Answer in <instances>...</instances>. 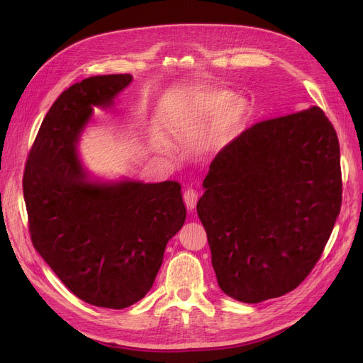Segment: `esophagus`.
Here are the masks:
<instances>
[{"label":"esophagus","instance_id":"esophagus-1","mask_svg":"<svg viewBox=\"0 0 363 363\" xmlns=\"http://www.w3.org/2000/svg\"><path fill=\"white\" fill-rule=\"evenodd\" d=\"M184 200H185L188 211L193 212L196 204H197V200H199V193L196 191L194 188H188V189H185V193H184Z\"/></svg>","mask_w":363,"mask_h":363}]
</instances>
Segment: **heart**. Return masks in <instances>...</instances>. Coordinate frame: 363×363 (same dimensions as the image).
<instances>
[{
  "instance_id": "1",
  "label": "heart",
  "mask_w": 363,
  "mask_h": 363,
  "mask_svg": "<svg viewBox=\"0 0 363 363\" xmlns=\"http://www.w3.org/2000/svg\"><path fill=\"white\" fill-rule=\"evenodd\" d=\"M252 118V103L244 97H235L230 89H199L186 100L184 125L186 129H201L212 123L206 147L218 151L235 141Z\"/></svg>"
}]
</instances>
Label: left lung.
I'll list each match as a JSON object with an SVG mask.
<instances>
[{
	"mask_svg": "<svg viewBox=\"0 0 363 363\" xmlns=\"http://www.w3.org/2000/svg\"><path fill=\"white\" fill-rule=\"evenodd\" d=\"M197 213L220 290L259 303L294 290L341 207L337 132L319 107L263 121L208 166Z\"/></svg>",
	"mask_w": 363,
	"mask_h": 363,
	"instance_id": "1",
	"label": "left lung"
}]
</instances>
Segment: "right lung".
<instances>
[{"label": "right lung", "instance_id": "add662e5", "mask_svg": "<svg viewBox=\"0 0 363 363\" xmlns=\"http://www.w3.org/2000/svg\"><path fill=\"white\" fill-rule=\"evenodd\" d=\"M132 76H91L54 101L29 151L23 197L36 252L81 300L123 309L151 289L167 241L185 222L175 181H91L78 151L94 107H108Z\"/></svg>", "mask_w": 363, "mask_h": 363}]
</instances>
